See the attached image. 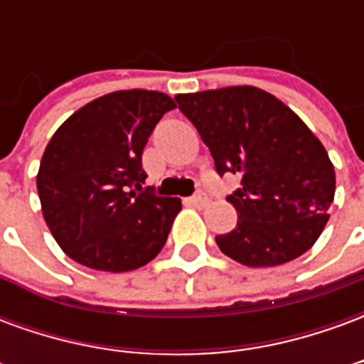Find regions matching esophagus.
<instances>
[{"label": "esophagus", "instance_id": "1", "mask_svg": "<svg viewBox=\"0 0 364 364\" xmlns=\"http://www.w3.org/2000/svg\"><path fill=\"white\" fill-rule=\"evenodd\" d=\"M189 203L193 206H198V208H203V206L208 205V197H206L205 193H197L195 197L189 198Z\"/></svg>", "mask_w": 364, "mask_h": 364}]
</instances>
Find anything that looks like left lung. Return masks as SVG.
I'll return each instance as SVG.
<instances>
[{"instance_id": "8db88e82", "label": "left lung", "mask_w": 364, "mask_h": 364, "mask_svg": "<svg viewBox=\"0 0 364 364\" xmlns=\"http://www.w3.org/2000/svg\"><path fill=\"white\" fill-rule=\"evenodd\" d=\"M213 154L218 175L240 173L226 197L236 228L216 236L224 255L247 267H274L314 245L328 222L336 171L298 114L252 85L175 95Z\"/></svg>"}]
</instances>
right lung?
<instances>
[{"mask_svg":"<svg viewBox=\"0 0 364 364\" xmlns=\"http://www.w3.org/2000/svg\"><path fill=\"white\" fill-rule=\"evenodd\" d=\"M175 109L166 93L114 91L75 111L41 159L43 216L68 257L124 273L166 245L181 200L144 189L142 151L159 119Z\"/></svg>","mask_w":364,"mask_h":364,"instance_id":"right-lung-1","label":"right lung"}]
</instances>
